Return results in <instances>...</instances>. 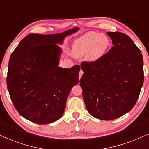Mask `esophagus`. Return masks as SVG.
Here are the masks:
<instances>
[{
	"instance_id": "obj_1",
	"label": "esophagus",
	"mask_w": 149,
	"mask_h": 149,
	"mask_svg": "<svg viewBox=\"0 0 149 149\" xmlns=\"http://www.w3.org/2000/svg\"><path fill=\"white\" fill-rule=\"evenodd\" d=\"M83 73H84L83 70H80L79 73V79H80L81 78L82 75H83Z\"/></svg>"
}]
</instances>
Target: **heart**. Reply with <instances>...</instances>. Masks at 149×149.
<instances>
[{
    "label": "heart",
    "instance_id": "b5f03b06",
    "mask_svg": "<svg viewBox=\"0 0 149 149\" xmlns=\"http://www.w3.org/2000/svg\"><path fill=\"white\" fill-rule=\"evenodd\" d=\"M109 45V40L106 36L95 32H90L74 41L72 52L77 57L87 54L88 60L96 61L106 54Z\"/></svg>",
    "mask_w": 149,
    "mask_h": 149
}]
</instances>
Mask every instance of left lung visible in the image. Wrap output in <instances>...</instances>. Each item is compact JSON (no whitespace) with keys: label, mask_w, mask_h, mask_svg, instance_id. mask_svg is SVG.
<instances>
[{"label":"left lung","mask_w":149,"mask_h":149,"mask_svg":"<svg viewBox=\"0 0 149 149\" xmlns=\"http://www.w3.org/2000/svg\"><path fill=\"white\" fill-rule=\"evenodd\" d=\"M113 46L100 58L83 61L80 79L88 113L112 120L134 107L144 83L143 57L131 38L122 32H107Z\"/></svg>","instance_id":"1"}]
</instances>
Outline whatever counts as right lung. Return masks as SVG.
I'll list each match as a JSON object with an SVG mask.
<instances>
[{"instance_id": "1", "label": "right lung", "mask_w": 149, "mask_h": 149, "mask_svg": "<svg viewBox=\"0 0 149 149\" xmlns=\"http://www.w3.org/2000/svg\"><path fill=\"white\" fill-rule=\"evenodd\" d=\"M79 30L60 34H30L21 40L9 61L7 86L18 113L30 122L46 124L62 117L72 88L79 82L80 65L58 67L61 49L56 43Z\"/></svg>"}]
</instances>
